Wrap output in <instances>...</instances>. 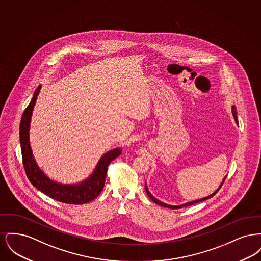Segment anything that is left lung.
<instances>
[{
  "label": "left lung",
  "instance_id": "obj_1",
  "mask_svg": "<svg viewBox=\"0 0 261 261\" xmlns=\"http://www.w3.org/2000/svg\"><path fill=\"white\" fill-rule=\"evenodd\" d=\"M232 113H233V116H234V118H235V121H236L237 124H238V117H237V112H236V107L235 106H233L232 107ZM225 179H226V177L224 178L223 181H222V183H221V185L219 186V188L212 194L211 196H208V197H205V198H203V199H197V200H194V201H190V202H187L185 204H181V205H178V206H174V205H169V204H166V203H164V202H162L161 200H159V199H155L150 193L149 192V189H148V187H147V184L145 185V189H146V192H147V194L149 195V199H151L153 202H155V203H158L159 205H162L163 207H168V208H171V210H175V208H182L183 206H189V205H192V204H195V203H198L199 201H203V200H206V199H211L212 198L219 190H220V188L222 187L223 185L224 182H225Z\"/></svg>",
  "mask_w": 261,
  "mask_h": 261
}]
</instances>
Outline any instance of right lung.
I'll use <instances>...</instances> for the list:
<instances>
[{"label":"right lung","mask_w":261,"mask_h":261,"mask_svg":"<svg viewBox=\"0 0 261 261\" xmlns=\"http://www.w3.org/2000/svg\"><path fill=\"white\" fill-rule=\"evenodd\" d=\"M40 90L41 85L38 86L35 90L33 98L25 109L19 125L20 146L25 173L33 186L51 199L68 204L87 203L99 196L105 186L109 164L121 153V149H112L105 153L100 158L94 172L82 183L75 185H63L51 181L38 167L32 155V150L29 143V126L31 115Z\"/></svg>","instance_id":"right-lung-1"}]
</instances>
